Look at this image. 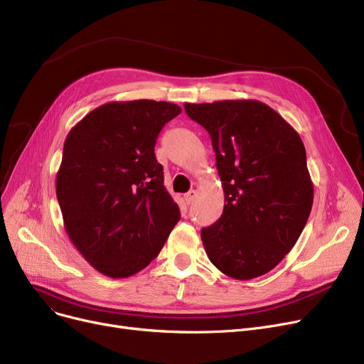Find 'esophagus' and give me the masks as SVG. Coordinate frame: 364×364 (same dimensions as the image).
<instances>
[{
	"mask_svg": "<svg viewBox=\"0 0 364 364\" xmlns=\"http://www.w3.org/2000/svg\"><path fill=\"white\" fill-rule=\"evenodd\" d=\"M196 198V191H188L186 195H184V200L187 205H191Z\"/></svg>",
	"mask_w": 364,
	"mask_h": 364,
	"instance_id": "34e87169",
	"label": "esophagus"
}]
</instances>
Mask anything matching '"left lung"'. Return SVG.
<instances>
[{
    "mask_svg": "<svg viewBox=\"0 0 364 364\" xmlns=\"http://www.w3.org/2000/svg\"><path fill=\"white\" fill-rule=\"evenodd\" d=\"M207 129L223 184L225 208L200 238L211 263L236 279L264 275L302 233L314 200L299 134L260 101L184 104Z\"/></svg>",
    "mask_w": 364,
    "mask_h": 364,
    "instance_id": "8db88e82",
    "label": "left lung"
}]
</instances>
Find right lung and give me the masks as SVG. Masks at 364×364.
<instances>
[{"label":"right lung","mask_w":364,"mask_h":364,"mask_svg":"<svg viewBox=\"0 0 364 364\" xmlns=\"http://www.w3.org/2000/svg\"><path fill=\"white\" fill-rule=\"evenodd\" d=\"M176 104L138 100L95 108L70 131L56 176L65 230L80 255L109 278L139 272L159 255L180 208L154 154Z\"/></svg>","instance_id":"add662e5"}]
</instances>
